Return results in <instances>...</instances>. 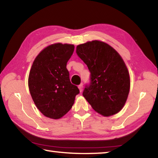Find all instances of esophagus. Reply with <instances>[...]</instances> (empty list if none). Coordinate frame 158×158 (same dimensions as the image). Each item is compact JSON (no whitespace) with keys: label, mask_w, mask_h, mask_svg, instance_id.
I'll return each instance as SVG.
<instances>
[{"label":"esophagus","mask_w":158,"mask_h":158,"mask_svg":"<svg viewBox=\"0 0 158 158\" xmlns=\"http://www.w3.org/2000/svg\"><path fill=\"white\" fill-rule=\"evenodd\" d=\"M78 88H79V89L80 90V92H82V90H83V84H80L79 86H78Z\"/></svg>","instance_id":"obj_1"}]
</instances>
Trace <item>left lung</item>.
<instances>
[{
	"mask_svg": "<svg viewBox=\"0 0 158 158\" xmlns=\"http://www.w3.org/2000/svg\"><path fill=\"white\" fill-rule=\"evenodd\" d=\"M76 52L90 73V84L83 92L85 100L104 116L117 114L125 105L130 86L129 73L121 56L98 40L78 45Z\"/></svg>",
	"mask_w": 158,
	"mask_h": 158,
	"instance_id": "left-lung-1",
	"label": "left lung"
}]
</instances>
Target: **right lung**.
<instances>
[{
	"mask_svg": "<svg viewBox=\"0 0 158 158\" xmlns=\"http://www.w3.org/2000/svg\"><path fill=\"white\" fill-rule=\"evenodd\" d=\"M73 44L56 43L42 51L34 60L28 87L35 105L48 118L58 119L70 110L79 93L69 80L67 63L74 52Z\"/></svg>",
	"mask_w": 158,
	"mask_h": 158,
	"instance_id": "right-lung-1",
	"label": "right lung"
}]
</instances>
